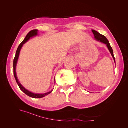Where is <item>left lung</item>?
I'll list each match as a JSON object with an SVG mask.
<instances>
[{
    "mask_svg": "<svg viewBox=\"0 0 128 128\" xmlns=\"http://www.w3.org/2000/svg\"><path fill=\"white\" fill-rule=\"evenodd\" d=\"M92 32H93V34H94V38L96 40H98V41H99L100 42H102V43L105 44L107 45V48H108V50H109L111 54H112V56H113V59H114V60L115 62V58H114V53H113V49H112V47L110 46V42H108V40L106 38V37L102 35V34H99L98 32H96V31L94 30H92Z\"/></svg>",
    "mask_w": 128,
    "mask_h": 128,
    "instance_id": "left-lung-1",
    "label": "left lung"
}]
</instances>
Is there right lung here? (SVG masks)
I'll list each match as a JSON object with an SVG mask.
<instances>
[{
    "label": "right lung",
    "instance_id": "obj_1",
    "mask_svg": "<svg viewBox=\"0 0 128 128\" xmlns=\"http://www.w3.org/2000/svg\"><path fill=\"white\" fill-rule=\"evenodd\" d=\"M38 30L36 29H34L33 30L30 31V32L27 34L26 36V38H24V40L22 41V42L19 45L17 49V51L16 52V54H15V56L14 58V61H13V68H14V77H15V78L16 80V82L18 84V86L21 89V90L22 91L24 92L26 94L27 96H28L30 97L33 98H41L42 97H44L46 96H47L48 94H51V93L52 92V91H50L48 92L47 93H45V94H34L32 92H31L30 91H29L28 90H27L26 89L24 86H23L21 84V83L19 82L18 79V77L16 76V64H17V62L18 59V56H19V54H20V52L21 51V49L22 47V46L24 45V44H25L26 42L28 41L30 38H32L34 36H35L37 35V34H38Z\"/></svg>",
    "mask_w": 128,
    "mask_h": 128
}]
</instances>
